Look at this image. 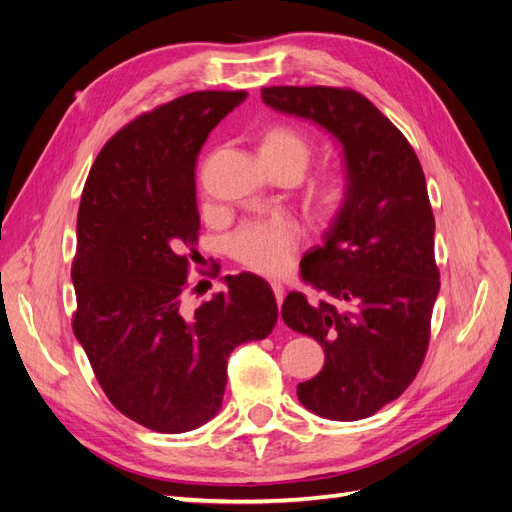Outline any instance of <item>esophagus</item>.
<instances>
[{"label":"esophagus","instance_id":"esophagus-1","mask_svg":"<svg viewBox=\"0 0 512 512\" xmlns=\"http://www.w3.org/2000/svg\"><path fill=\"white\" fill-rule=\"evenodd\" d=\"M271 288H273V294H275V301H277V305H282V301H284V286L280 284V282H273L271 284Z\"/></svg>","mask_w":512,"mask_h":512}]
</instances>
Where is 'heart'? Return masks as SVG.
<instances>
[{"label": "heart", "mask_w": 512, "mask_h": 512, "mask_svg": "<svg viewBox=\"0 0 512 512\" xmlns=\"http://www.w3.org/2000/svg\"><path fill=\"white\" fill-rule=\"evenodd\" d=\"M260 158L267 166L292 168L294 173L303 175L307 168L312 147L307 138L288 126H271L260 136ZM344 203V181L333 173L316 177L307 188V205L318 218L327 220ZM299 245V230L286 215H271L245 222L235 235L230 237V254L243 267L265 273H284Z\"/></svg>", "instance_id": "b5f03b06"}]
</instances>
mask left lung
I'll return each mask as SVG.
<instances>
[{"label":"left lung","mask_w":512,"mask_h":512,"mask_svg":"<svg viewBox=\"0 0 512 512\" xmlns=\"http://www.w3.org/2000/svg\"><path fill=\"white\" fill-rule=\"evenodd\" d=\"M262 102L318 123L344 151V203L301 265L327 299L290 292L282 318L324 348L320 374L297 386L301 404L359 421L408 389L429 346L440 273L423 168L406 136L352 89L265 87Z\"/></svg>","instance_id":"left-lung-1"}]
</instances>
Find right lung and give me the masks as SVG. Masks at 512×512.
Returning <instances> with one entry per match:
<instances>
[{
    "label": "right lung",
    "mask_w": 512,
    "mask_h": 512,
    "mask_svg": "<svg viewBox=\"0 0 512 512\" xmlns=\"http://www.w3.org/2000/svg\"><path fill=\"white\" fill-rule=\"evenodd\" d=\"M245 98L194 91L143 113L100 149L83 188L72 329L111 404L151 431L211 421L230 352L277 322L273 290L254 273L226 275L228 290L183 307L200 230L196 158Z\"/></svg>",
    "instance_id": "add662e5"
}]
</instances>
